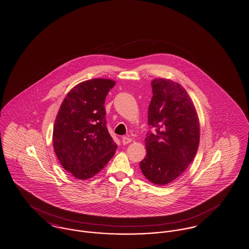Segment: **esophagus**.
I'll use <instances>...</instances> for the list:
<instances>
[{
    "instance_id": "34e87169",
    "label": "esophagus",
    "mask_w": 249,
    "mask_h": 249,
    "mask_svg": "<svg viewBox=\"0 0 249 249\" xmlns=\"http://www.w3.org/2000/svg\"><path fill=\"white\" fill-rule=\"evenodd\" d=\"M122 142H123L124 144H127L129 142H132V139H131V138H128V137H123Z\"/></svg>"
}]
</instances>
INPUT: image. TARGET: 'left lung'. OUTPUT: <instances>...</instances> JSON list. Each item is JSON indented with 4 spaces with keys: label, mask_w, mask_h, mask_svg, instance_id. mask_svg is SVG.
<instances>
[{
    "label": "left lung",
    "mask_w": 249,
    "mask_h": 249,
    "mask_svg": "<svg viewBox=\"0 0 249 249\" xmlns=\"http://www.w3.org/2000/svg\"><path fill=\"white\" fill-rule=\"evenodd\" d=\"M153 97L148 124L157 134L144 139L146 156L139 165L153 184L164 185L182 175L198 149L200 124L192 99L185 88L170 79L152 81Z\"/></svg>",
    "instance_id": "obj_1"
}]
</instances>
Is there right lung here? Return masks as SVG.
Wrapping results in <instances>:
<instances>
[{
  "mask_svg": "<svg viewBox=\"0 0 249 249\" xmlns=\"http://www.w3.org/2000/svg\"><path fill=\"white\" fill-rule=\"evenodd\" d=\"M115 81L82 82L65 96L55 118L53 142L59 162L79 180L92 178L114 157L116 143L108 133L105 101Z\"/></svg>",
  "mask_w": 249,
  "mask_h": 249,
  "instance_id": "add662e5",
  "label": "right lung"
}]
</instances>
